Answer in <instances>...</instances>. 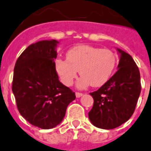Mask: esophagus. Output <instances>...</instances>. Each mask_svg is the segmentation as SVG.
Wrapping results in <instances>:
<instances>
[{
  "mask_svg": "<svg viewBox=\"0 0 151 151\" xmlns=\"http://www.w3.org/2000/svg\"><path fill=\"white\" fill-rule=\"evenodd\" d=\"M75 95H76V97H77V98H79V97H81V96H83V93H81V92H76Z\"/></svg>",
  "mask_w": 151,
  "mask_h": 151,
  "instance_id": "obj_1",
  "label": "esophagus"
}]
</instances>
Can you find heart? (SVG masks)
Returning <instances> with one entry per match:
<instances>
[{
	"mask_svg": "<svg viewBox=\"0 0 151 151\" xmlns=\"http://www.w3.org/2000/svg\"><path fill=\"white\" fill-rule=\"evenodd\" d=\"M67 60L56 59L55 71L65 86H72L78 73L82 76L78 87L86 88L103 86L110 78L116 66L114 53L108 49L82 45L74 46L66 53Z\"/></svg>",
	"mask_w": 151,
	"mask_h": 151,
	"instance_id": "obj_1",
	"label": "heart"
}]
</instances>
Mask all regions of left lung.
<instances>
[{
	"label": "left lung",
	"mask_w": 151,
	"mask_h": 151,
	"mask_svg": "<svg viewBox=\"0 0 151 151\" xmlns=\"http://www.w3.org/2000/svg\"><path fill=\"white\" fill-rule=\"evenodd\" d=\"M118 71L97 91L91 92L93 107L88 113L94 126L114 129L127 122L134 113L141 93V76L130 55L117 48Z\"/></svg>",
	"instance_id": "left-lung-1"
}]
</instances>
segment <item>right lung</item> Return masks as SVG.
Wrapping results in <instances>:
<instances>
[{
	"label": "right lung",
	"mask_w": 151,
	"mask_h": 151,
	"mask_svg": "<svg viewBox=\"0 0 151 151\" xmlns=\"http://www.w3.org/2000/svg\"><path fill=\"white\" fill-rule=\"evenodd\" d=\"M56 40H44L28 46L14 69L12 91L17 108L28 123L42 129L62 122L75 93L63 85L55 67Z\"/></svg>",
	"instance_id": "obj_1"
}]
</instances>
